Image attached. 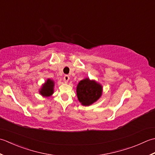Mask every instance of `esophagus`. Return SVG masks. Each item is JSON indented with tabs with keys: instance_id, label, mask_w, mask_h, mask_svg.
I'll return each instance as SVG.
<instances>
[{
	"instance_id": "1",
	"label": "esophagus",
	"mask_w": 155,
	"mask_h": 155,
	"mask_svg": "<svg viewBox=\"0 0 155 155\" xmlns=\"http://www.w3.org/2000/svg\"><path fill=\"white\" fill-rule=\"evenodd\" d=\"M64 81L66 82V83H67V82H68V81H69V75H64Z\"/></svg>"
}]
</instances>
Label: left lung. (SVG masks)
Instances as JSON below:
<instances>
[{
	"label": "left lung",
	"instance_id": "left-lung-1",
	"mask_svg": "<svg viewBox=\"0 0 155 155\" xmlns=\"http://www.w3.org/2000/svg\"><path fill=\"white\" fill-rule=\"evenodd\" d=\"M102 87L95 81L86 78L80 81L77 86V96L84 106H90L102 96Z\"/></svg>",
	"mask_w": 155,
	"mask_h": 155
}]
</instances>
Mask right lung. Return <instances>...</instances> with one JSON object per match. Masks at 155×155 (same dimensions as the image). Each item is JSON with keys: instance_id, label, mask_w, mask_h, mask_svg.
Instances as JSON below:
<instances>
[{"instance_id": "right-lung-1", "label": "right lung", "mask_w": 155, "mask_h": 155, "mask_svg": "<svg viewBox=\"0 0 155 155\" xmlns=\"http://www.w3.org/2000/svg\"><path fill=\"white\" fill-rule=\"evenodd\" d=\"M53 86H54L53 81L49 79L47 80L40 91L41 94L43 96H50L53 93Z\"/></svg>"}]
</instances>
